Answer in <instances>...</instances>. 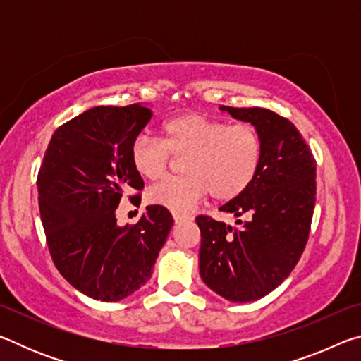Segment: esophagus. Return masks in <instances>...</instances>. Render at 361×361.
<instances>
[{
	"instance_id": "esophagus-1",
	"label": "esophagus",
	"mask_w": 361,
	"mask_h": 361,
	"mask_svg": "<svg viewBox=\"0 0 361 361\" xmlns=\"http://www.w3.org/2000/svg\"><path fill=\"white\" fill-rule=\"evenodd\" d=\"M175 223H181L186 221V219H191V215H186V213H180V212H172Z\"/></svg>"
}]
</instances>
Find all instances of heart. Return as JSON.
<instances>
[{
	"instance_id": "1",
	"label": "heart",
	"mask_w": 361,
	"mask_h": 361,
	"mask_svg": "<svg viewBox=\"0 0 361 361\" xmlns=\"http://www.w3.org/2000/svg\"><path fill=\"white\" fill-rule=\"evenodd\" d=\"M173 156H185L186 175L152 186L148 200L173 212H185L210 191L215 200H231L245 192L259 173L262 138L252 124L199 113H185L164 122L162 140L138 135L130 145L133 169L146 180L167 173Z\"/></svg>"
}]
</instances>
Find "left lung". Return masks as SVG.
Here are the masks:
<instances>
[{
  "instance_id": "1",
  "label": "left lung",
  "mask_w": 361,
  "mask_h": 361,
  "mask_svg": "<svg viewBox=\"0 0 361 361\" xmlns=\"http://www.w3.org/2000/svg\"><path fill=\"white\" fill-rule=\"evenodd\" d=\"M221 109L256 127L262 162L247 191L219 209L239 218L240 228L209 215L195 218L200 277L228 301L250 302L276 290L301 259L315 207L317 162L283 116L264 108Z\"/></svg>"
}]
</instances>
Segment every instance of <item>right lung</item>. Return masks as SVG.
<instances>
[{
	"label": "right lung",
	"mask_w": 361,
	"mask_h": 361,
	"mask_svg": "<svg viewBox=\"0 0 361 361\" xmlns=\"http://www.w3.org/2000/svg\"><path fill=\"white\" fill-rule=\"evenodd\" d=\"M151 116L138 103L87 109L54 132L38 172L54 264L66 282L99 301H119L148 282L173 226L161 205L146 207L137 224H116L126 194L133 205L142 199L145 183L132 166L130 145Z\"/></svg>",
	"instance_id": "1"
}]
</instances>
